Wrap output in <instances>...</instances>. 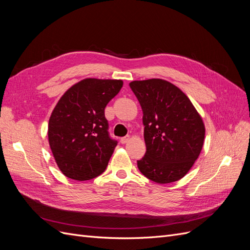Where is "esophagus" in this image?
Returning a JSON list of instances; mask_svg holds the SVG:
<instances>
[{
  "label": "esophagus",
  "mask_w": 250,
  "mask_h": 250,
  "mask_svg": "<svg viewBox=\"0 0 250 250\" xmlns=\"http://www.w3.org/2000/svg\"><path fill=\"white\" fill-rule=\"evenodd\" d=\"M129 137H128V135H127V137H124V138H121V140H120V142L121 143H122V144H126L128 141H129Z\"/></svg>",
  "instance_id": "1"
}]
</instances>
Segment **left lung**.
<instances>
[{
  "label": "left lung",
  "instance_id": "8db88e82",
  "mask_svg": "<svg viewBox=\"0 0 250 250\" xmlns=\"http://www.w3.org/2000/svg\"><path fill=\"white\" fill-rule=\"evenodd\" d=\"M143 110L146 153L138 161L144 176L157 184L183 178L203 146V121L187 95L171 82L148 79L129 83Z\"/></svg>",
  "mask_w": 250,
  "mask_h": 250
}]
</instances>
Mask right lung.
Here are the masks:
<instances>
[{
	"label": "right lung",
	"instance_id": "right-lung-1",
	"mask_svg": "<svg viewBox=\"0 0 250 250\" xmlns=\"http://www.w3.org/2000/svg\"><path fill=\"white\" fill-rule=\"evenodd\" d=\"M122 86V80L83 79L67 89L53 109L49 144L66 177L89 180L106 169L118 142L109 137L104 109Z\"/></svg>",
	"mask_w": 250,
	"mask_h": 250
}]
</instances>
